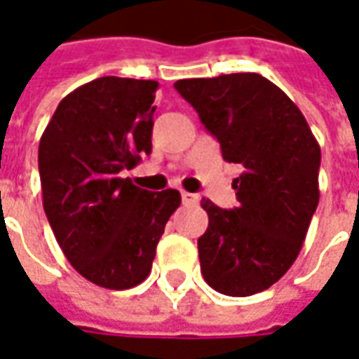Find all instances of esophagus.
I'll use <instances>...</instances> for the list:
<instances>
[{
    "label": "esophagus",
    "mask_w": 359,
    "mask_h": 359,
    "mask_svg": "<svg viewBox=\"0 0 359 359\" xmlns=\"http://www.w3.org/2000/svg\"><path fill=\"white\" fill-rule=\"evenodd\" d=\"M182 201H184V205H195V203H199V195L182 191Z\"/></svg>",
    "instance_id": "obj_1"
}]
</instances>
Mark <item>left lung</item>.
I'll return each mask as SVG.
<instances>
[{
    "label": "left lung",
    "instance_id": "8db88e82",
    "mask_svg": "<svg viewBox=\"0 0 359 359\" xmlns=\"http://www.w3.org/2000/svg\"><path fill=\"white\" fill-rule=\"evenodd\" d=\"M174 86L215 135L222 158L243 168L232 184L238 207L201 201L208 215L197 240L201 273L220 294L253 296L280 280L302 251L319 203V143L296 104L257 73Z\"/></svg>",
    "mask_w": 359,
    "mask_h": 359
}]
</instances>
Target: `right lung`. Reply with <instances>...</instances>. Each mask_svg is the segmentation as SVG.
I'll return each mask as SVG.
<instances>
[{
    "label": "right lung",
    "instance_id": "add662e5",
    "mask_svg": "<svg viewBox=\"0 0 359 359\" xmlns=\"http://www.w3.org/2000/svg\"><path fill=\"white\" fill-rule=\"evenodd\" d=\"M156 81L100 77L53 111L38 147L42 203L73 269L96 286L127 290L149 276L164 226L182 203L121 172L152 151Z\"/></svg>",
    "mask_w": 359,
    "mask_h": 359
}]
</instances>
